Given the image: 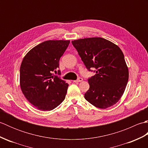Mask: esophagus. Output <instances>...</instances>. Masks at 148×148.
<instances>
[{"instance_id": "esophagus-1", "label": "esophagus", "mask_w": 148, "mask_h": 148, "mask_svg": "<svg viewBox=\"0 0 148 148\" xmlns=\"http://www.w3.org/2000/svg\"><path fill=\"white\" fill-rule=\"evenodd\" d=\"M83 81V79L82 78H81V77H79V78H78V79H77V80H74V81H73V82L74 83H79V82H81V81Z\"/></svg>"}]
</instances>
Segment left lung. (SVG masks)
I'll list each match as a JSON object with an SVG mask.
<instances>
[{"mask_svg":"<svg viewBox=\"0 0 148 148\" xmlns=\"http://www.w3.org/2000/svg\"><path fill=\"white\" fill-rule=\"evenodd\" d=\"M89 71L96 74L88 79L90 88L84 98L96 108L106 109L116 104L126 88L128 68L121 49L102 37H89L72 41Z\"/></svg>","mask_w":148,"mask_h":148,"instance_id":"left-lung-1","label":"left lung"}]
</instances>
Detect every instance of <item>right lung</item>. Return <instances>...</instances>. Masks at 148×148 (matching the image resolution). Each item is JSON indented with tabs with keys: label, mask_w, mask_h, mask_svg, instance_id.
<instances>
[{
	"label": "right lung",
	"mask_w": 148,
	"mask_h": 148,
	"mask_svg": "<svg viewBox=\"0 0 148 148\" xmlns=\"http://www.w3.org/2000/svg\"><path fill=\"white\" fill-rule=\"evenodd\" d=\"M69 43V40H46L31 49L22 60L20 72L21 92L40 111H51L65 98L69 84L53 72L57 73L60 58Z\"/></svg>",
	"instance_id": "add662e5"
}]
</instances>
